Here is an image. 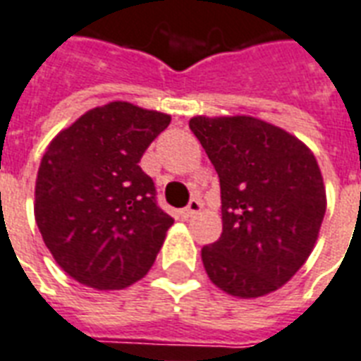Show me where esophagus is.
Instances as JSON below:
<instances>
[{
	"label": "esophagus",
	"instance_id": "obj_1",
	"mask_svg": "<svg viewBox=\"0 0 361 361\" xmlns=\"http://www.w3.org/2000/svg\"><path fill=\"white\" fill-rule=\"evenodd\" d=\"M200 211H202V202H200V200H190L188 207H184V209L180 211V216H183V219H192V216H196Z\"/></svg>",
	"mask_w": 361,
	"mask_h": 361
}]
</instances>
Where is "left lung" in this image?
<instances>
[{"mask_svg":"<svg viewBox=\"0 0 361 361\" xmlns=\"http://www.w3.org/2000/svg\"><path fill=\"white\" fill-rule=\"evenodd\" d=\"M188 126L221 180L222 234L202 249L203 268L232 297L272 293L318 242L327 197L316 156L253 116H194Z\"/></svg>","mask_w":361,"mask_h":361,"instance_id":"8db88e82","label":"left lung"}]
</instances>
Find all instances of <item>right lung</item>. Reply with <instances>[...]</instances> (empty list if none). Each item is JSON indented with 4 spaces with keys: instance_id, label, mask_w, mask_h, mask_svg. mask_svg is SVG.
Segmentation results:
<instances>
[{
    "instance_id": "right-lung-1",
    "label": "right lung",
    "mask_w": 361,
    "mask_h": 361,
    "mask_svg": "<svg viewBox=\"0 0 361 361\" xmlns=\"http://www.w3.org/2000/svg\"><path fill=\"white\" fill-rule=\"evenodd\" d=\"M169 114L126 100L91 108L43 154L34 216L56 264L83 286L123 289L152 268L173 224L139 167Z\"/></svg>"
}]
</instances>
